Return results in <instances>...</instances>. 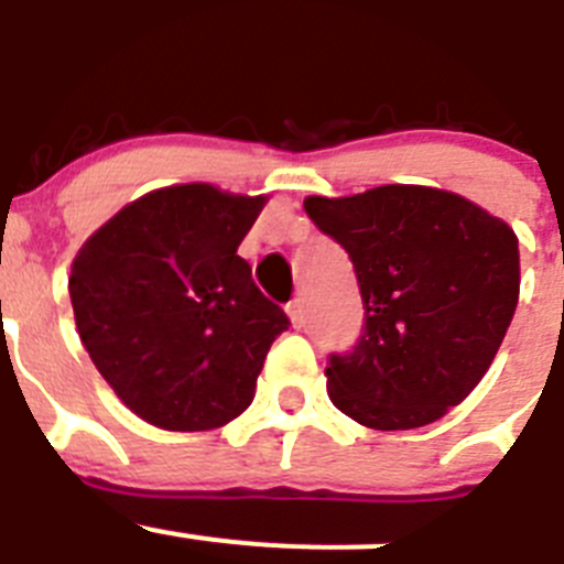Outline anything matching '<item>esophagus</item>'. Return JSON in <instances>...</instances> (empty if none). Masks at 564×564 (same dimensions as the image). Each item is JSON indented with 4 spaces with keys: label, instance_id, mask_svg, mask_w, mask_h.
Masks as SVG:
<instances>
[{
    "label": "esophagus",
    "instance_id": "1",
    "mask_svg": "<svg viewBox=\"0 0 564 564\" xmlns=\"http://www.w3.org/2000/svg\"><path fill=\"white\" fill-rule=\"evenodd\" d=\"M286 314L292 317V326L301 328L306 323V308H303V297H294L286 303Z\"/></svg>",
    "mask_w": 564,
    "mask_h": 564
}]
</instances>
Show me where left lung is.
Masks as SVG:
<instances>
[{
    "instance_id": "obj_1",
    "label": "left lung",
    "mask_w": 564,
    "mask_h": 564,
    "mask_svg": "<svg viewBox=\"0 0 564 564\" xmlns=\"http://www.w3.org/2000/svg\"><path fill=\"white\" fill-rule=\"evenodd\" d=\"M354 263L362 332L328 354V399L373 430L441 419L484 379L520 294L517 236L464 196L382 185L303 202Z\"/></svg>"
}]
</instances>
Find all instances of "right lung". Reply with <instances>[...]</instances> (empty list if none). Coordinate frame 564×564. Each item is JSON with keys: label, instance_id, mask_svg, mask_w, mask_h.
I'll return each instance as SVG.
<instances>
[{"label": "right lung", "instance_id": "right-lung-1", "mask_svg": "<svg viewBox=\"0 0 564 564\" xmlns=\"http://www.w3.org/2000/svg\"><path fill=\"white\" fill-rule=\"evenodd\" d=\"M263 196L162 187L106 221L73 263L80 343L129 410L202 433L250 408L286 312L236 256Z\"/></svg>", "mask_w": 564, "mask_h": 564}]
</instances>
